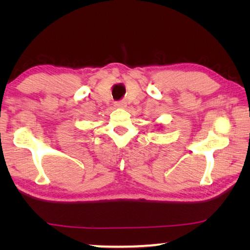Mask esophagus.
Masks as SVG:
<instances>
[{
	"label": "esophagus",
	"instance_id": "obj_1",
	"mask_svg": "<svg viewBox=\"0 0 250 250\" xmlns=\"http://www.w3.org/2000/svg\"><path fill=\"white\" fill-rule=\"evenodd\" d=\"M115 105L116 107H118V108H123V107H125V101H116L115 102Z\"/></svg>",
	"mask_w": 250,
	"mask_h": 250
}]
</instances>
